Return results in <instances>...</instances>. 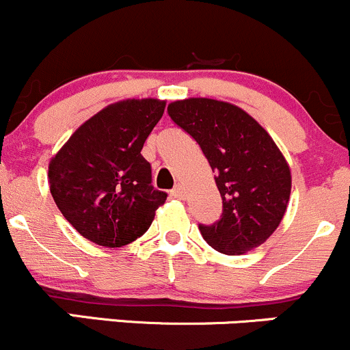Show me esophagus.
I'll return each mask as SVG.
<instances>
[{"instance_id": "obj_1", "label": "esophagus", "mask_w": 350, "mask_h": 350, "mask_svg": "<svg viewBox=\"0 0 350 350\" xmlns=\"http://www.w3.org/2000/svg\"><path fill=\"white\" fill-rule=\"evenodd\" d=\"M171 194L174 198H178V200H185V196H186V191H185V186H181V185H178L174 187V189L171 191Z\"/></svg>"}]
</instances>
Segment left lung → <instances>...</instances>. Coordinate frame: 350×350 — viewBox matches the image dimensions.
Returning a JSON list of instances; mask_svg holds the SVG:
<instances>
[{
	"label": "left lung",
	"instance_id": "obj_1",
	"mask_svg": "<svg viewBox=\"0 0 350 350\" xmlns=\"http://www.w3.org/2000/svg\"><path fill=\"white\" fill-rule=\"evenodd\" d=\"M201 146L223 200L219 221L201 234L216 252L243 255L273 234L286 211L292 172L271 135L238 105L191 97L167 105Z\"/></svg>",
	"mask_w": 350,
	"mask_h": 350
}]
</instances>
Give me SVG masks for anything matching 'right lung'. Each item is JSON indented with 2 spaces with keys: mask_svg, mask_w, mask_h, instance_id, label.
Returning <instances> with one entry per match:
<instances>
[{
  "mask_svg": "<svg viewBox=\"0 0 350 350\" xmlns=\"http://www.w3.org/2000/svg\"><path fill=\"white\" fill-rule=\"evenodd\" d=\"M165 100L126 98L85 120L50 159L49 185L65 219L88 241L120 248L149 230L167 194L150 186L141 150Z\"/></svg>",
  "mask_w": 350,
  "mask_h": 350,
  "instance_id": "1",
  "label": "right lung"
}]
</instances>
